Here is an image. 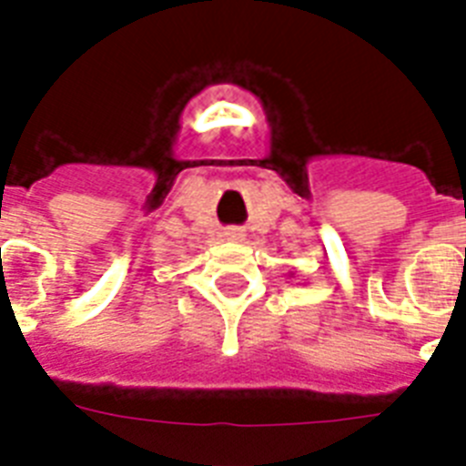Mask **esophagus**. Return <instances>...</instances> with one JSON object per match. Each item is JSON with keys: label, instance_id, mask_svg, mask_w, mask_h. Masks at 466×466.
I'll use <instances>...</instances> for the list:
<instances>
[{"label": "esophagus", "instance_id": "obj_1", "mask_svg": "<svg viewBox=\"0 0 466 466\" xmlns=\"http://www.w3.org/2000/svg\"><path fill=\"white\" fill-rule=\"evenodd\" d=\"M227 237H229V239H241V237H244V229H241V227H232V229H227Z\"/></svg>", "mask_w": 466, "mask_h": 466}]
</instances>
